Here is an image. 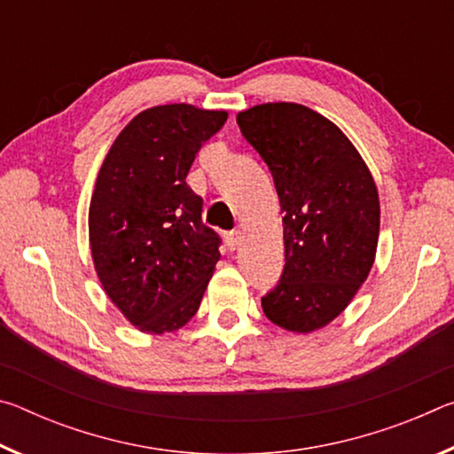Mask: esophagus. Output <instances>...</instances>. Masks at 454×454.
Masks as SVG:
<instances>
[{
    "instance_id": "1",
    "label": "esophagus",
    "mask_w": 454,
    "mask_h": 454,
    "mask_svg": "<svg viewBox=\"0 0 454 454\" xmlns=\"http://www.w3.org/2000/svg\"><path fill=\"white\" fill-rule=\"evenodd\" d=\"M240 242H242V232H240V230H232V232L226 234V244H228L230 250H236L238 246H240Z\"/></svg>"
}]
</instances>
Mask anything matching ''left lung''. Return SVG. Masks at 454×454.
<instances>
[{"instance_id":"obj_1","label":"left lung","mask_w":454,"mask_h":454,"mask_svg":"<svg viewBox=\"0 0 454 454\" xmlns=\"http://www.w3.org/2000/svg\"><path fill=\"white\" fill-rule=\"evenodd\" d=\"M264 160L284 214V264L262 310L290 333H312L350 304L371 272L380 228L379 192L364 160L333 121L290 102L236 116Z\"/></svg>"}]
</instances>
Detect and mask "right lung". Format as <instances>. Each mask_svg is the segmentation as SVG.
Wrapping results in <instances>:
<instances>
[{
	"instance_id": "right-lung-1",
	"label": "right lung",
	"mask_w": 454,
	"mask_h": 454,
	"mask_svg": "<svg viewBox=\"0 0 454 454\" xmlns=\"http://www.w3.org/2000/svg\"><path fill=\"white\" fill-rule=\"evenodd\" d=\"M226 118L190 104L150 107L121 129L99 168L91 258L106 294L142 333L186 325L220 260V236L202 222V198L186 176Z\"/></svg>"
}]
</instances>
